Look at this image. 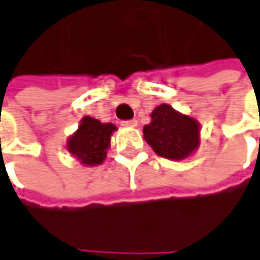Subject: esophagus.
Listing matches in <instances>:
<instances>
[{
    "instance_id": "esophagus-1",
    "label": "esophagus",
    "mask_w": 260,
    "mask_h": 260,
    "mask_svg": "<svg viewBox=\"0 0 260 260\" xmlns=\"http://www.w3.org/2000/svg\"><path fill=\"white\" fill-rule=\"evenodd\" d=\"M122 125H123V126H129V128H135V126L138 125V122H137L135 119H132V120H125V122H122Z\"/></svg>"
}]
</instances>
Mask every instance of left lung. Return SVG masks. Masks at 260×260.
<instances>
[{
  "label": "left lung",
  "instance_id": "obj_1",
  "mask_svg": "<svg viewBox=\"0 0 260 260\" xmlns=\"http://www.w3.org/2000/svg\"><path fill=\"white\" fill-rule=\"evenodd\" d=\"M152 120L143 134L147 144L162 157L181 160L200 146V123L190 116L181 114L168 104L156 107Z\"/></svg>",
  "mask_w": 260,
  "mask_h": 260
}]
</instances>
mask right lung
I'll list each match as a JSON object with an SVG mask.
<instances>
[{
    "label": "right lung",
    "instance_id": "1",
    "mask_svg": "<svg viewBox=\"0 0 260 260\" xmlns=\"http://www.w3.org/2000/svg\"><path fill=\"white\" fill-rule=\"evenodd\" d=\"M116 129L113 123H101L93 117L84 116L79 129L68 138L67 149L82 165H100L106 159L111 135Z\"/></svg>",
    "mask_w": 260,
    "mask_h": 260
}]
</instances>
